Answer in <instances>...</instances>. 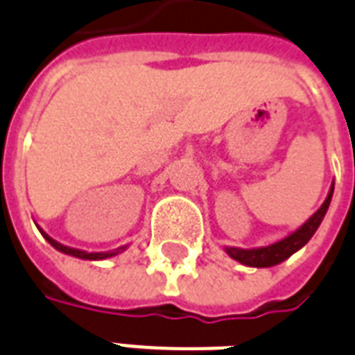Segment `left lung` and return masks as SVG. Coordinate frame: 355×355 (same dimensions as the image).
<instances>
[{
    "instance_id": "8db88e82",
    "label": "left lung",
    "mask_w": 355,
    "mask_h": 355,
    "mask_svg": "<svg viewBox=\"0 0 355 355\" xmlns=\"http://www.w3.org/2000/svg\"><path fill=\"white\" fill-rule=\"evenodd\" d=\"M331 196H334V185L329 187V192L324 203L320 207L313 213L309 218H307L304 224H302L298 230H295L293 233H289L287 237L279 239L276 243L268 244V246H259V248H237V246H224V252H226L232 259L239 261L241 265L246 266H255V268H268V266L279 265L285 259H289L291 255L296 254L298 250L304 248L309 239L315 235V232L320 226V222L324 220L326 216V211L329 207V202H331Z\"/></svg>"
}]
</instances>
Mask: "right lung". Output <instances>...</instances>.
<instances>
[{
	"label": "right lung",
	"instance_id": "obj_1",
	"mask_svg": "<svg viewBox=\"0 0 355 355\" xmlns=\"http://www.w3.org/2000/svg\"><path fill=\"white\" fill-rule=\"evenodd\" d=\"M38 230H40V233H42V237L48 241L51 246H53L55 250H59V252H62V254L66 255H72V257H78V259H85V261H101V259H109V257H114V255L122 254V252H125V250L129 248V244H123V246H120V248L116 250H111V252H85V250H78V248H70V246H64V244L57 243L55 239H51L48 235V233L44 232L42 227L37 226Z\"/></svg>",
	"mask_w": 355,
	"mask_h": 355
}]
</instances>
